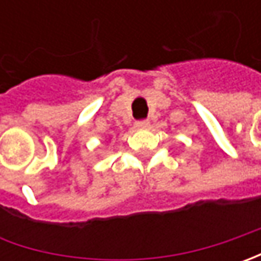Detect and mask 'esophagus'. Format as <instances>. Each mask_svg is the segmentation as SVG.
I'll list each match as a JSON object with an SVG mask.
<instances>
[{"instance_id": "obj_1", "label": "esophagus", "mask_w": 261, "mask_h": 261, "mask_svg": "<svg viewBox=\"0 0 261 261\" xmlns=\"http://www.w3.org/2000/svg\"><path fill=\"white\" fill-rule=\"evenodd\" d=\"M135 125H136V127H138V129H146V127L149 126V120H146V119H142V120H138Z\"/></svg>"}]
</instances>
